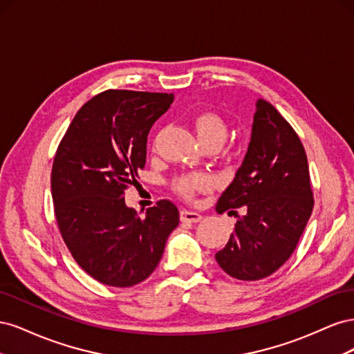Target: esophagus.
<instances>
[{"mask_svg": "<svg viewBox=\"0 0 354 354\" xmlns=\"http://www.w3.org/2000/svg\"><path fill=\"white\" fill-rule=\"evenodd\" d=\"M180 217H181V221H185V223H199L202 220V216L199 212L189 211V209L181 211Z\"/></svg>", "mask_w": 354, "mask_h": 354, "instance_id": "esophagus-1", "label": "esophagus"}]
</instances>
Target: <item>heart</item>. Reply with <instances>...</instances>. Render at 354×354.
<instances>
[{
  "label": "heart",
  "mask_w": 354,
  "mask_h": 354,
  "mask_svg": "<svg viewBox=\"0 0 354 354\" xmlns=\"http://www.w3.org/2000/svg\"><path fill=\"white\" fill-rule=\"evenodd\" d=\"M195 131L201 145L221 146L227 137V124L223 118L214 112L201 113L194 121ZM209 186V178L202 174L183 176L176 181V190L180 195L192 198L196 192Z\"/></svg>",
  "instance_id": "1"
}]
</instances>
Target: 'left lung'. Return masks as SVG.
<instances>
[{"label": "left lung", "mask_w": 354, "mask_h": 354, "mask_svg": "<svg viewBox=\"0 0 354 354\" xmlns=\"http://www.w3.org/2000/svg\"><path fill=\"white\" fill-rule=\"evenodd\" d=\"M242 216L216 260L229 276L259 281L291 257L313 211L306 151L269 102H255L248 151L216 211Z\"/></svg>", "instance_id": "obj_1"}]
</instances>
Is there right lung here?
<instances>
[{
    "mask_svg": "<svg viewBox=\"0 0 354 354\" xmlns=\"http://www.w3.org/2000/svg\"><path fill=\"white\" fill-rule=\"evenodd\" d=\"M173 94L108 90L85 103L62 138L51 171L55 214L72 257L95 281L127 288L156 269L180 214L169 201L140 217L124 195L146 164L152 125Z\"/></svg>",
    "mask_w": 354,
    "mask_h": 354,
    "instance_id": "obj_1",
    "label": "right lung"
}]
</instances>
